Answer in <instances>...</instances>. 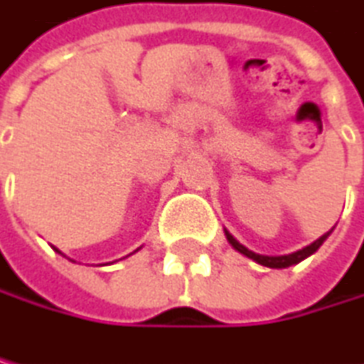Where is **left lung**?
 <instances>
[{"label": "left lung", "instance_id": "obj_1", "mask_svg": "<svg viewBox=\"0 0 364 364\" xmlns=\"http://www.w3.org/2000/svg\"><path fill=\"white\" fill-rule=\"evenodd\" d=\"M227 234V232H225ZM326 236H328V232L324 234V236H320L317 238L315 243H311V245H306L304 250H299V252H293V255H284V257H263V255H255L252 250H247L245 245H241L236 241V238L232 236V234H227V241L232 243V247L234 250H238L241 255H245L247 259H252V261H257V263H261V265H268V268H288V265H295V263H299V261H304L306 257H311L313 252L320 247L324 241H326Z\"/></svg>", "mask_w": 364, "mask_h": 364}]
</instances>
